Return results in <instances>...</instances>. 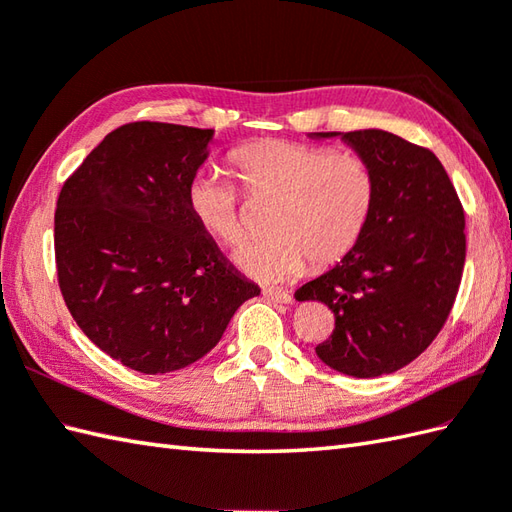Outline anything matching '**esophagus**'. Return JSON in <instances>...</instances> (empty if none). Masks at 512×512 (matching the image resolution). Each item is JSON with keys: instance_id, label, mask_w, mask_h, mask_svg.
I'll return each instance as SVG.
<instances>
[{"instance_id": "esophagus-1", "label": "esophagus", "mask_w": 512, "mask_h": 512, "mask_svg": "<svg viewBox=\"0 0 512 512\" xmlns=\"http://www.w3.org/2000/svg\"><path fill=\"white\" fill-rule=\"evenodd\" d=\"M264 296H266L268 301H272V303H283V305L292 303V296H290V292L279 290V288H266V290H264Z\"/></svg>"}]
</instances>
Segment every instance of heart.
Here are the masks:
<instances>
[{
  "mask_svg": "<svg viewBox=\"0 0 512 512\" xmlns=\"http://www.w3.org/2000/svg\"><path fill=\"white\" fill-rule=\"evenodd\" d=\"M229 161L251 194H270L266 237L244 244L235 261L257 281L279 283L334 264L362 237L375 205L377 178L364 157L290 139H259L231 150ZM185 205L198 227L222 244H237L244 227L237 189L205 168L185 185Z\"/></svg>",
  "mask_w": 512,
  "mask_h": 512,
  "instance_id": "b5f03b06",
  "label": "heart"
}]
</instances>
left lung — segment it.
I'll return each mask as SVG.
<instances>
[{
	"instance_id": "1",
	"label": "left lung",
	"mask_w": 512,
	"mask_h": 512,
	"mask_svg": "<svg viewBox=\"0 0 512 512\" xmlns=\"http://www.w3.org/2000/svg\"><path fill=\"white\" fill-rule=\"evenodd\" d=\"M310 137H340L364 157L377 194L358 244L294 299L334 312V334L316 347L327 366L351 377L395 373L430 347L454 307L467 253L465 211L427 148L382 128Z\"/></svg>"
}]
</instances>
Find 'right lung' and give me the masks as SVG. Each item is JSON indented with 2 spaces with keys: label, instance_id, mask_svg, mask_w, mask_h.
<instances>
[{
  "label": "right lung",
  "instance_id": "add662e5",
  "mask_svg": "<svg viewBox=\"0 0 512 512\" xmlns=\"http://www.w3.org/2000/svg\"><path fill=\"white\" fill-rule=\"evenodd\" d=\"M213 128L120 126L67 178L56 202L58 285L85 336L133 371L172 373L207 355L259 288L185 205Z\"/></svg>",
  "mask_w": 512,
  "mask_h": 512
}]
</instances>
